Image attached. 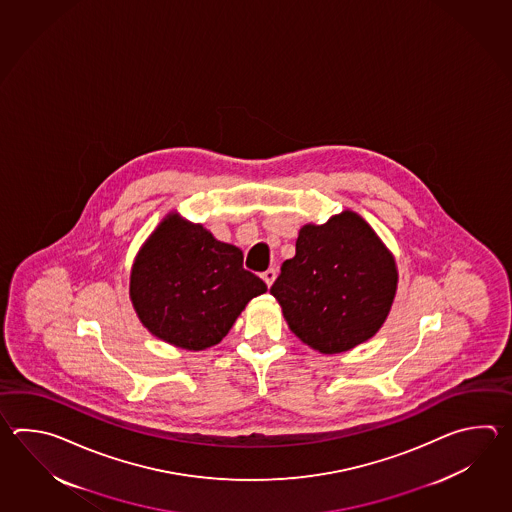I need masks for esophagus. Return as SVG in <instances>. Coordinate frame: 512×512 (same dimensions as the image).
<instances>
[{
  "label": "esophagus",
  "mask_w": 512,
  "mask_h": 512,
  "mask_svg": "<svg viewBox=\"0 0 512 512\" xmlns=\"http://www.w3.org/2000/svg\"><path fill=\"white\" fill-rule=\"evenodd\" d=\"M261 278H263V282L271 287L274 280H276V269H267V271L261 272Z\"/></svg>",
  "instance_id": "esophagus-1"
}]
</instances>
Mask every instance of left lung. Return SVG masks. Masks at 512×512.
I'll return each mask as SVG.
<instances>
[{"instance_id":"left-lung-1","label":"left lung","mask_w":512,"mask_h":512,"mask_svg":"<svg viewBox=\"0 0 512 512\" xmlns=\"http://www.w3.org/2000/svg\"><path fill=\"white\" fill-rule=\"evenodd\" d=\"M397 282L390 249L366 219L344 210L324 225L300 229L296 254L283 261L271 294L305 346L335 355L375 337L390 315Z\"/></svg>"}]
</instances>
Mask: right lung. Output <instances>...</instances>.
Instances as JSON below:
<instances>
[{
    "label": "right lung",
    "instance_id": "right-lung-1",
    "mask_svg": "<svg viewBox=\"0 0 512 512\" xmlns=\"http://www.w3.org/2000/svg\"><path fill=\"white\" fill-rule=\"evenodd\" d=\"M267 291L243 269V252L170 212L142 243L130 274V300L142 326L175 348L219 344L245 305Z\"/></svg>",
    "mask_w": 512,
    "mask_h": 512
}]
</instances>
